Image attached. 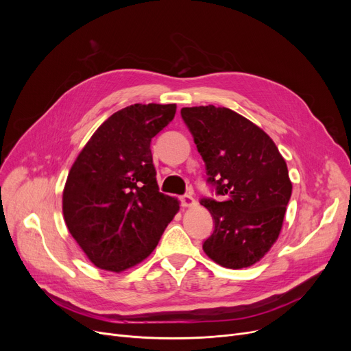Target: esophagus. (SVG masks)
Listing matches in <instances>:
<instances>
[{
	"label": "esophagus",
	"instance_id": "34e87169",
	"mask_svg": "<svg viewBox=\"0 0 351 351\" xmlns=\"http://www.w3.org/2000/svg\"><path fill=\"white\" fill-rule=\"evenodd\" d=\"M180 202H182V206L183 208H193V206H196V200L192 196H189V195L182 196Z\"/></svg>",
	"mask_w": 351,
	"mask_h": 351
}]
</instances>
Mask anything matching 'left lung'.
<instances>
[{
    "mask_svg": "<svg viewBox=\"0 0 351 351\" xmlns=\"http://www.w3.org/2000/svg\"><path fill=\"white\" fill-rule=\"evenodd\" d=\"M180 114L222 200L202 199L215 219L204 252L228 269L263 259L280 234L291 182L285 158L252 121L223 106L182 108Z\"/></svg>",
    "mask_w": 351,
    "mask_h": 351,
    "instance_id": "8db88e82",
    "label": "left lung"
}]
</instances>
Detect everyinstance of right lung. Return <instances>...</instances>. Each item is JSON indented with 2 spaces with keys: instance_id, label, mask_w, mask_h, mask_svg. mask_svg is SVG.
Here are the masks:
<instances>
[{
  "instance_id": "add662e5",
  "label": "right lung",
  "mask_w": 351,
  "mask_h": 351,
  "mask_svg": "<svg viewBox=\"0 0 351 351\" xmlns=\"http://www.w3.org/2000/svg\"><path fill=\"white\" fill-rule=\"evenodd\" d=\"M176 105L134 104L110 115L73 162L62 192L65 225L97 267L121 273L149 256L179 212L159 192L151 141Z\"/></svg>"
}]
</instances>
